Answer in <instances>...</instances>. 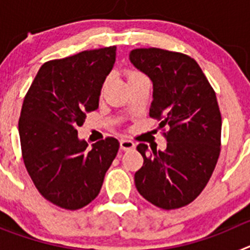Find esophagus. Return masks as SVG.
Segmentation results:
<instances>
[{
	"label": "esophagus",
	"mask_w": 250,
	"mask_h": 250,
	"mask_svg": "<svg viewBox=\"0 0 250 250\" xmlns=\"http://www.w3.org/2000/svg\"><path fill=\"white\" fill-rule=\"evenodd\" d=\"M120 147L124 150V151H127V150H131L135 147V143L131 140H129V139H121Z\"/></svg>",
	"instance_id": "esophagus-1"
}]
</instances>
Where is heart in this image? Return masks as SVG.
Segmentation results:
<instances>
[{
  "label": "heart",
  "mask_w": 250,
  "mask_h": 250,
  "mask_svg": "<svg viewBox=\"0 0 250 250\" xmlns=\"http://www.w3.org/2000/svg\"><path fill=\"white\" fill-rule=\"evenodd\" d=\"M141 76H145V75L143 74V72L138 71V70H130V71L127 72V81L135 80V79H139V77H141ZM105 85H106V83H104L103 87H101V91H103V90H104Z\"/></svg>",
  "instance_id": "obj_1"
}]
</instances>
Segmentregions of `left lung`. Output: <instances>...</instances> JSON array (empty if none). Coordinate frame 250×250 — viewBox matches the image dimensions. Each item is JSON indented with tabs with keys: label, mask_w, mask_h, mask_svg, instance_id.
Returning a JSON list of instances; mask_svg holds the SVG:
<instances>
[{
	"label": "left lung",
	"mask_w": 250,
	"mask_h": 250,
	"mask_svg": "<svg viewBox=\"0 0 250 250\" xmlns=\"http://www.w3.org/2000/svg\"><path fill=\"white\" fill-rule=\"evenodd\" d=\"M129 57L152 81L149 116L160 121L167 141L164 151L138 145L144 164L135 173L136 189L165 210L185 207L207 187L219 158L222 115L215 91L195 60L182 52L135 48Z\"/></svg>",
	"instance_id": "left-lung-1"
}]
</instances>
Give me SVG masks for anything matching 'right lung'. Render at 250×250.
I'll use <instances>...</instances> for the list:
<instances>
[{"label": "right lung", "instance_id": "obj_1", "mask_svg": "<svg viewBox=\"0 0 250 250\" xmlns=\"http://www.w3.org/2000/svg\"><path fill=\"white\" fill-rule=\"evenodd\" d=\"M116 47L79 52L43 63L23 100L19 121L22 159L39 193L77 210L99 195L120 144L105 138L87 149L77 127L99 107Z\"/></svg>", "mask_w": 250, "mask_h": 250}]
</instances>
